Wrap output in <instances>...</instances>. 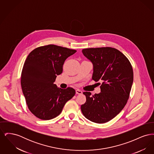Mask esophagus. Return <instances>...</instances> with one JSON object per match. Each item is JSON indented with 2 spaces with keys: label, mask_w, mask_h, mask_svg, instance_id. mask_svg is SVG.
<instances>
[{
  "label": "esophagus",
  "mask_w": 154,
  "mask_h": 154,
  "mask_svg": "<svg viewBox=\"0 0 154 154\" xmlns=\"http://www.w3.org/2000/svg\"><path fill=\"white\" fill-rule=\"evenodd\" d=\"M75 92H76L77 94H79V95H81V94H82V92L80 91V90H79V89H76L75 90Z\"/></svg>",
  "instance_id": "obj_1"
}]
</instances>
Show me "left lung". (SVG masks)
Returning <instances> with one entry per match:
<instances>
[{
  "instance_id": "obj_1",
  "label": "left lung",
  "mask_w": 154,
  "mask_h": 154,
  "mask_svg": "<svg viewBox=\"0 0 154 154\" xmlns=\"http://www.w3.org/2000/svg\"><path fill=\"white\" fill-rule=\"evenodd\" d=\"M84 55L93 64L92 79L99 82L101 92L91 96L84 92L86 102L81 106L85 116L92 122H109L124 109L133 81L132 66L124 55L114 48H85Z\"/></svg>"
}]
</instances>
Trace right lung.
Segmentation results:
<instances>
[{"label": "right lung", "mask_w": 154, "mask_h": 154, "mask_svg": "<svg viewBox=\"0 0 154 154\" xmlns=\"http://www.w3.org/2000/svg\"><path fill=\"white\" fill-rule=\"evenodd\" d=\"M76 50L49 44L30 52L22 69V92L30 112L36 117L49 120L57 117L75 91L61 89L54 84L57 76L62 73L66 59Z\"/></svg>", "instance_id": "1"}]
</instances>
